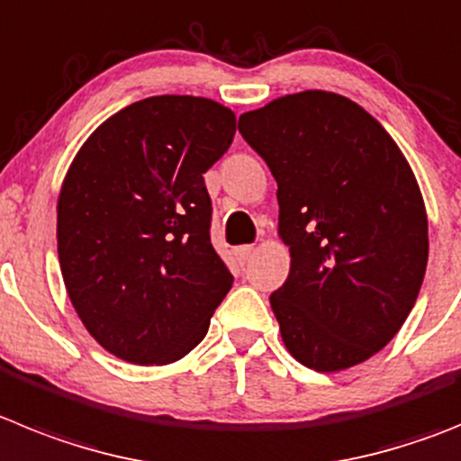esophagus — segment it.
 <instances>
[{"label":"esophagus","instance_id":"esophagus-1","mask_svg":"<svg viewBox=\"0 0 461 461\" xmlns=\"http://www.w3.org/2000/svg\"><path fill=\"white\" fill-rule=\"evenodd\" d=\"M253 251H256L253 247H238V249H235V260H238V265H247L249 260H251Z\"/></svg>","mask_w":461,"mask_h":461}]
</instances>
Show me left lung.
Listing matches in <instances>:
<instances>
[{
    "mask_svg": "<svg viewBox=\"0 0 461 461\" xmlns=\"http://www.w3.org/2000/svg\"><path fill=\"white\" fill-rule=\"evenodd\" d=\"M276 180L290 274L269 303L288 352L318 373L391 343L428 267V214L398 143L363 107L302 91L240 116Z\"/></svg>",
    "mask_w": 461,
    "mask_h": 461,
    "instance_id": "1",
    "label": "left lung"
}]
</instances>
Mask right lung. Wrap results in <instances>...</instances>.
Listing matches in <instances>:
<instances>
[{
  "label": "right lung",
  "instance_id": "right-lung-1",
  "mask_svg": "<svg viewBox=\"0 0 461 461\" xmlns=\"http://www.w3.org/2000/svg\"><path fill=\"white\" fill-rule=\"evenodd\" d=\"M233 137L223 104L153 95L75 155L57 203L59 263L79 320L113 357L167 366L208 333L233 274L210 242L203 173Z\"/></svg>",
  "mask_w": 461,
  "mask_h": 461
}]
</instances>
